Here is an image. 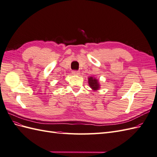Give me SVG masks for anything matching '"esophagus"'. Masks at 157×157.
<instances>
[{"label": "esophagus", "instance_id": "obj_1", "mask_svg": "<svg viewBox=\"0 0 157 157\" xmlns=\"http://www.w3.org/2000/svg\"><path fill=\"white\" fill-rule=\"evenodd\" d=\"M79 74H80L79 71H78V70L72 71V74H73V75H79Z\"/></svg>", "mask_w": 157, "mask_h": 157}]
</instances>
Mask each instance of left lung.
I'll return each mask as SVG.
<instances>
[{"label": "left lung", "instance_id": "left-lung-1", "mask_svg": "<svg viewBox=\"0 0 157 157\" xmlns=\"http://www.w3.org/2000/svg\"><path fill=\"white\" fill-rule=\"evenodd\" d=\"M89 85L92 88V89L96 90H98L99 87V83L98 81L96 79L93 78H89Z\"/></svg>", "mask_w": 157, "mask_h": 157}]
</instances>
